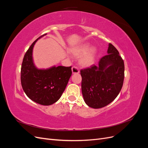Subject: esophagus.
Here are the masks:
<instances>
[{
  "mask_svg": "<svg viewBox=\"0 0 148 148\" xmlns=\"http://www.w3.org/2000/svg\"><path fill=\"white\" fill-rule=\"evenodd\" d=\"M71 71H72V73L73 74H77V73H79V70L76 66H73L72 68H71Z\"/></svg>",
  "mask_w": 148,
  "mask_h": 148,
  "instance_id": "1",
  "label": "esophagus"
}]
</instances>
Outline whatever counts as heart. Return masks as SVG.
Wrapping results in <instances>:
<instances>
[{"label":"heart","instance_id":"obj_1","mask_svg":"<svg viewBox=\"0 0 148 148\" xmlns=\"http://www.w3.org/2000/svg\"><path fill=\"white\" fill-rule=\"evenodd\" d=\"M71 52L76 57L84 55L79 60V64L83 67H89L95 64L97 52L96 47H91L90 44L85 43L78 47L71 49Z\"/></svg>","mask_w":148,"mask_h":148}]
</instances>
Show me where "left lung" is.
Masks as SVG:
<instances>
[{"label":"left lung","mask_w":148,"mask_h":148,"mask_svg":"<svg viewBox=\"0 0 148 148\" xmlns=\"http://www.w3.org/2000/svg\"><path fill=\"white\" fill-rule=\"evenodd\" d=\"M107 55L98 66L81 70L82 91L85 103L100 109L112 102L119 95L124 79V62L112 44H109Z\"/></svg>","instance_id":"8db88e82"}]
</instances>
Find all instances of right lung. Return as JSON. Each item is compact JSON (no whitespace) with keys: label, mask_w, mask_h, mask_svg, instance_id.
I'll return each mask as SVG.
<instances>
[{"label":"right lung","mask_w":148,"mask_h":148,"mask_svg":"<svg viewBox=\"0 0 148 148\" xmlns=\"http://www.w3.org/2000/svg\"><path fill=\"white\" fill-rule=\"evenodd\" d=\"M42 36L31 44L25 53L21 69V83L31 100L39 104L49 106L60 99L72 72L71 66L53 65L47 69H39L36 66L33 48Z\"/></svg>","instance_id":"obj_1"}]
</instances>
